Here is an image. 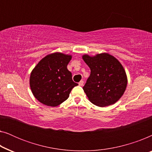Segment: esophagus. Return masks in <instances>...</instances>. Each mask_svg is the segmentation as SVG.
Masks as SVG:
<instances>
[{"instance_id":"1","label":"esophagus","mask_w":152,"mask_h":152,"mask_svg":"<svg viewBox=\"0 0 152 152\" xmlns=\"http://www.w3.org/2000/svg\"><path fill=\"white\" fill-rule=\"evenodd\" d=\"M83 85H84V81H80V82H79V86H82Z\"/></svg>"}]
</instances>
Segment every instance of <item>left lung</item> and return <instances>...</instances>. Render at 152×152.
<instances>
[{
    "label": "left lung",
    "mask_w": 152,
    "mask_h": 152,
    "mask_svg": "<svg viewBox=\"0 0 152 152\" xmlns=\"http://www.w3.org/2000/svg\"><path fill=\"white\" fill-rule=\"evenodd\" d=\"M91 69V74L83 87L89 100L98 107L115 103L124 94L126 84V72L119 61L108 53L95 57H82Z\"/></svg>",
    "instance_id": "8db88e82"
}]
</instances>
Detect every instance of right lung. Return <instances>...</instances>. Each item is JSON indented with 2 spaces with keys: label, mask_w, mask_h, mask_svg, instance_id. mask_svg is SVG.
I'll use <instances>...</instances> for the list:
<instances>
[{
  "label": "right lung",
  "mask_w": 152,
  "mask_h": 152,
  "mask_svg": "<svg viewBox=\"0 0 152 152\" xmlns=\"http://www.w3.org/2000/svg\"><path fill=\"white\" fill-rule=\"evenodd\" d=\"M71 58L60 53H53L35 66L31 72L30 85L34 96L41 103L57 107L66 100L72 89L77 86L67 68Z\"/></svg>",
  "instance_id": "right-lung-1"
}]
</instances>
